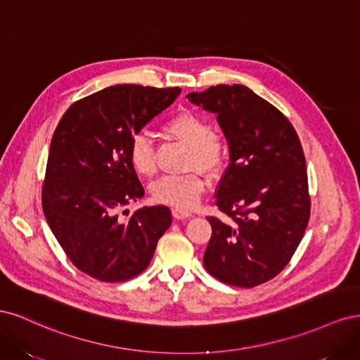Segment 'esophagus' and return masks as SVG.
Returning <instances> with one entry per match:
<instances>
[{
    "mask_svg": "<svg viewBox=\"0 0 360 360\" xmlns=\"http://www.w3.org/2000/svg\"><path fill=\"white\" fill-rule=\"evenodd\" d=\"M172 216L176 217V219H189L192 213L188 210H183V209H172Z\"/></svg>",
    "mask_w": 360,
    "mask_h": 360,
    "instance_id": "34e87169",
    "label": "esophagus"
}]
</instances>
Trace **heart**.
Listing matches in <instances>:
<instances>
[{
	"mask_svg": "<svg viewBox=\"0 0 360 360\" xmlns=\"http://www.w3.org/2000/svg\"><path fill=\"white\" fill-rule=\"evenodd\" d=\"M163 134L189 148L188 169L214 174L221 168L224 148L219 136L213 134L209 120L192 111H183L163 124ZM129 160L139 176L148 177L155 172V147L146 134H138L130 141ZM205 188L207 183L198 172L165 176L151 184V197L174 209H191L198 202Z\"/></svg>",
	"mask_w": 360,
	"mask_h": 360,
	"instance_id": "obj_1",
	"label": "heart"
}]
</instances>
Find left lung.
<instances>
[{
	"label": "left lung",
	"mask_w": 360,
	"mask_h": 360,
	"mask_svg": "<svg viewBox=\"0 0 360 360\" xmlns=\"http://www.w3.org/2000/svg\"><path fill=\"white\" fill-rule=\"evenodd\" d=\"M186 97L217 115L230 150L214 201L228 221L209 217L204 267L225 284L259 285L288 264L309 221L299 136L284 114L245 85H216Z\"/></svg>",
	"instance_id": "1"
}]
</instances>
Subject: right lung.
Masks as SVG:
<instances>
[{"label":"right lung","mask_w":360,"mask_h":360,"mask_svg":"<svg viewBox=\"0 0 360 360\" xmlns=\"http://www.w3.org/2000/svg\"><path fill=\"white\" fill-rule=\"evenodd\" d=\"M180 89L108 86L73 103L53 132L41 205L72 263L103 282L139 275L172 221L168 207L118 212L144 197L129 160L130 141L177 99ZM126 212V210H124Z\"/></svg>","instance_id":"1"}]
</instances>
